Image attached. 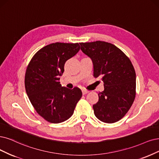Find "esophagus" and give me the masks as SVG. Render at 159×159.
<instances>
[{"label": "esophagus", "mask_w": 159, "mask_h": 159, "mask_svg": "<svg viewBox=\"0 0 159 159\" xmlns=\"http://www.w3.org/2000/svg\"><path fill=\"white\" fill-rule=\"evenodd\" d=\"M82 92H83V95H85V94H86V93H89V90H86L83 89V90H82Z\"/></svg>", "instance_id": "esophagus-1"}]
</instances>
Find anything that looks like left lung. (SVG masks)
<instances>
[{"label": "left lung", "instance_id": "8db88e82", "mask_svg": "<svg viewBox=\"0 0 159 159\" xmlns=\"http://www.w3.org/2000/svg\"><path fill=\"white\" fill-rule=\"evenodd\" d=\"M80 49L93 66V76L100 77L104 90L93 105L94 115L105 123L120 120L136 97V72L131 61L113 44L98 40L80 43Z\"/></svg>", "mask_w": 159, "mask_h": 159}]
</instances>
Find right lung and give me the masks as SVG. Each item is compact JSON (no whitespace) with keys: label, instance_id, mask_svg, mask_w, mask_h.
Returning <instances> with one entry per match:
<instances>
[{"label":"right lung","instance_id":"add662e5","mask_svg":"<svg viewBox=\"0 0 159 159\" xmlns=\"http://www.w3.org/2000/svg\"><path fill=\"white\" fill-rule=\"evenodd\" d=\"M79 50V43H52L39 50L27 67V94L37 113L49 122L69 119L83 95L79 88L69 89L59 81L65 63Z\"/></svg>","mask_w":159,"mask_h":159}]
</instances>
